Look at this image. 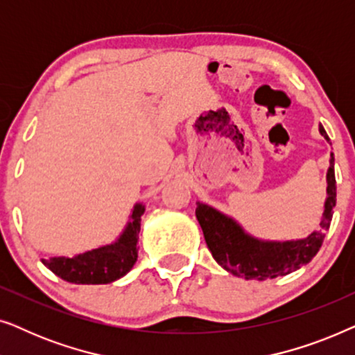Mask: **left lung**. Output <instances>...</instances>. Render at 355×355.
<instances>
[{
    "label": "left lung",
    "instance_id": "8db88e82",
    "mask_svg": "<svg viewBox=\"0 0 355 355\" xmlns=\"http://www.w3.org/2000/svg\"><path fill=\"white\" fill-rule=\"evenodd\" d=\"M320 134L329 137L320 124ZM328 198L324 203L323 220L320 231L309 237L289 242H263L247 236L231 218L221 215L211 207L197 203V220L200 223L208 250L213 259L226 271L244 279H273L276 276H286L300 266L307 265L318 254L323 244L324 231L329 227L333 218V208L336 205V178H334V158L328 169Z\"/></svg>",
    "mask_w": 355,
    "mask_h": 355
}]
</instances>
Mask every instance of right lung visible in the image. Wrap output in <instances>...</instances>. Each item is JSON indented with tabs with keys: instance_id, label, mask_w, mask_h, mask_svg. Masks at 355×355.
<instances>
[{
	"instance_id": "1",
	"label": "right lung",
	"mask_w": 355,
	"mask_h": 355,
	"mask_svg": "<svg viewBox=\"0 0 355 355\" xmlns=\"http://www.w3.org/2000/svg\"><path fill=\"white\" fill-rule=\"evenodd\" d=\"M144 207L135 205L132 221L114 244L85 252L72 259L53 257L42 260L46 268L67 283L74 284H108L123 278L137 261V241L140 232V216Z\"/></svg>"
}]
</instances>
